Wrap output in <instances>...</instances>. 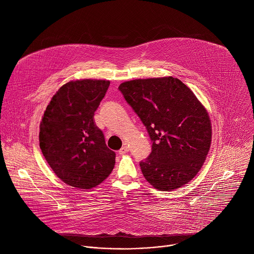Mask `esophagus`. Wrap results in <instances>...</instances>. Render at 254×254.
Listing matches in <instances>:
<instances>
[{
  "label": "esophagus",
  "instance_id": "obj_1",
  "mask_svg": "<svg viewBox=\"0 0 254 254\" xmlns=\"http://www.w3.org/2000/svg\"><path fill=\"white\" fill-rule=\"evenodd\" d=\"M128 151H129L128 147L127 146V144H125V146H123V148L119 151V153H120V155H125V154H127Z\"/></svg>",
  "mask_w": 254,
  "mask_h": 254
}]
</instances>
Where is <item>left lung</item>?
I'll return each mask as SVG.
<instances>
[{
    "label": "left lung",
    "mask_w": 254,
    "mask_h": 254,
    "mask_svg": "<svg viewBox=\"0 0 254 254\" xmlns=\"http://www.w3.org/2000/svg\"><path fill=\"white\" fill-rule=\"evenodd\" d=\"M119 89L153 140L152 153L139 163L143 177L160 191L189 183L211 146L212 126L205 106L172 76L125 81Z\"/></svg>",
    "instance_id": "1"
}]
</instances>
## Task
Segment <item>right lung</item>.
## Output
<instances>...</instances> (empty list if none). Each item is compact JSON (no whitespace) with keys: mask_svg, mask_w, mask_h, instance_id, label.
I'll return each instance as SVG.
<instances>
[{"mask_svg":"<svg viewBox=\"0 0 254 254\" xmlns=\"http://www.w3.org/2000/svg\"><path fill=\"white\" fill-rule=\"evenodd\" d=\"M111 81L72 80L53 95L40 123L42 154L55 175L71 187L91 189L111 175L116 153L93 122Z\"/></svg>","mask_w":254,"mask_h":254,"instance_id":"right-lung-1","label":"right lung"}]
</instances>
